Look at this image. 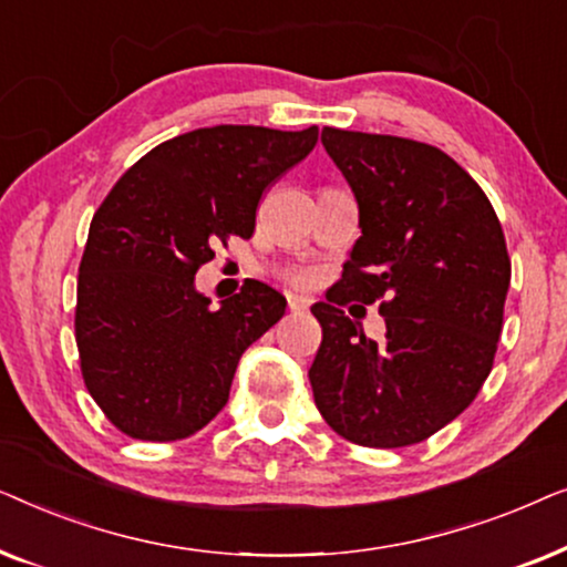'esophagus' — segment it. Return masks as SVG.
Masks as SVG:
<instances>
[{
  "label": "esophagus",
  "mask_w": 567,
  "mask_h": 567,
  "mask_svg": "<svg viewBox=\"0 0 567 567\" xmlns=\"http://www.w3.org/2000/svg\"><path fill=\"white\" fill-rule=\"evenodd\" d=\"M289 309L293 315L297 312H307L309 309V299L301 297V293H289Z\"/></svg>",
  "instance_id": "34e87169"
}]
</instances>
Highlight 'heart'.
I'll return each mask as SVG.
<instances>
[{
    "mask_svg": "<svg viewBox=\"0 0 567 567\" xmlns=\"http://www.w3.org/2000/svg\"><path fill=\"white\" fill-rule=\"evenodd\" d=\"M293 281H297V284H307L309 276H307V274H299V276H293Z\"/></svg>",
    "mask_w": 567,
    "mask_h": 567,
    "instance_id": "b5f03b06",
    "label": "heart"
}]
</instances>
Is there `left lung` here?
<instances>
[{
	"mask_svg": "<svg viewBox=\"0 0 567 567\" xmlns=\"http://www.w3.org/2000/svg\"><path fill=\"white\" fill-rule=\"evenodd\" d=\"M322 146L351 185L361 237L312 307L322 324L315 405L359 446L417 444L491 374L511 284L506 237L483 188L436 146L330 126ZM351 298L380 301L382 344L342 312Z\"/></svg>",
	"mask_w": 567,
	"mask_h": 567,
	"instance_id": "left-lung-1",
	"label": "left lung"
}]
</instances>
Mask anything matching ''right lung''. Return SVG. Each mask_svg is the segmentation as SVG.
<instances>
[{"label":"right lung","instance_id":"obj_1","mask_svg":"<svg viewBox=\"0 0 567 567\" xmlns=\"http://www.w3.org/2000/svg\"><path fill=\"white\" fill-rule=\"evenodd\" d=\"M317 126H212L128 167L92 216L76 281L84 384L115 429L177 441L227 405L239 355L286 299L252 281L212 307L193 284L229 235L252 237L262 190L307 157Z\"/></svg>","mask_w":567,"mask_h":567}]
</instances>
